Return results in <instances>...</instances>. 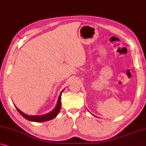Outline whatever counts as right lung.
<instances>
[{"mask_svg":"<svg viewBox=\"0 0 146 146\" xmlns=\"http://www.w3.org/2000/svg\"><path fill=\"white\" fill-rule=\"evenodd\" d=\"M62 92L60 93V94L58 100L57 105L54 108V110L53 111H52L51 112L47 113V114L42 115H28L27 114H25V113H24L23 112H22V111L18 109L17 107L16 106L15 107L18 110V111L21 113V115H23V116L25 117V119H27L29 121H36V122H43V121L50 120V119H52L54 118V117L58 115L59 111L60 110V108H61V103H60L61 96H61V94L62 93Z\"/></svg>","mask_w":146,"mask_h":146,"instance_id":"obj_1","label":"right lung"}]
</instances>
